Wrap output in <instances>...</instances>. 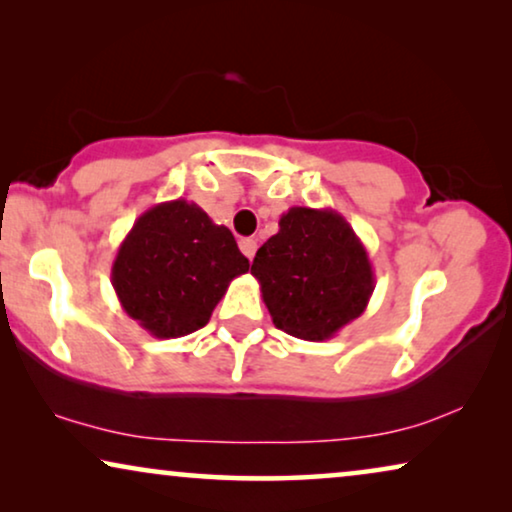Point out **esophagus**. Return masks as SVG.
I'll return each instance as SVG.
<instances>
[{"label": "esophagus", "instance_id": "esophagus-1", "mask_svg": "<svg viewBox=\"0 0 512 512\" xmlns=\"http://www.w3.org/2000/svg\"><path fill=\"white\" fill-rule=\"evenodd\" d=\"M240 249H242V254L251 261V258H254V254H256V240H251V237H242Z\"/></svg>", "mask_w": 512, "mask_h": 512}]
</instances>
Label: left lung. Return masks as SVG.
Returning a JSON list of instances; mask_svg holds the SVG:
<instances>
[{"label": "left lung", "instance_id": "obj_1", "mask_svg": "<svg viewBox=\"0 0 512 512\" xmlns=\"http://www.w3.org/2000/svg\"><path fill=\"white\" fill-rule=\"evenodd\" d=\"M251 275L272 324L310 342L333 338L361 317L375 291L368 251L335 209L284 212L277 235L256 251Z\"/></svg>", "mask_w": 512, "mask_h": 512}]
</instances>
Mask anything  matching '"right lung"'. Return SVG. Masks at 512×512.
<instances>
[{
  "instance_id": "obj_1",
  "label": "right lung",
  "mask_w": 512,
  "mask_h": 512,
  "mask_svg": "<svg viewBox=\"0 0 512 512\" xmlns=\"http://www.w3.org/2000/svg\"><path fill=\"white\" fill-rule=\"evenodd\" d=\"M247 270L233 233L179 198L135 221L111 265V284L130 319L170 340L205 326L230 282Z\"/></svg>"
}]
</instances>
